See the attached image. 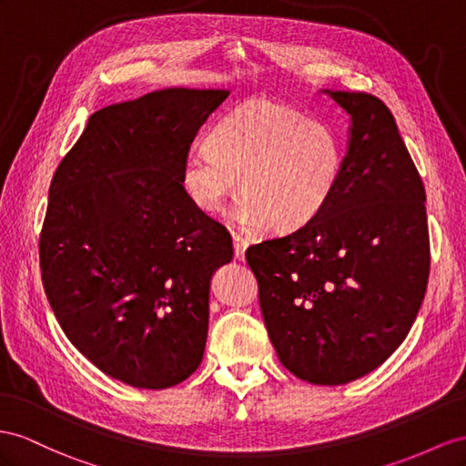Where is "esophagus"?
Masks as SVG:
<instances>
[{
  "label": "esophagus",
  "instance_id": "1",
  "mask_svg": "<svg viewBox=\"0 0 466 466\" xmlns=\"http://www.w3.org/2000/svg\"><path fill=\"white\" fill-rule=\"evenodd\" d=\"M232 240H234V256H236V259H244V254H246V248L249 246V240L246 236H242V234H238V232H234L232 234Z\"/></svg>",
  "mask_w": 466,
  "mask_h": 466
}]
</instances>
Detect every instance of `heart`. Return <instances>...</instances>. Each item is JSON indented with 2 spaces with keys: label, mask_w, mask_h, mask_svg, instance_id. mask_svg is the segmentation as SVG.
<instances>
[{
  "label": "heart",
  "mask_w": 466,
  "mask_h": 466,
  "mask_svg": "<svg viewBox=\"0 0 466 466\" xmlns=\"http://www.w3.org/2000/svg\"><path fill=\"white\" fill-rule=\"evenodd\" d=\"M344 141L325 119L289 106L252 102L218 117L207 149H193L181 165L188 198L218 212L238 187L244 195L238 218L266 220L269 228L301 226L323 210L339 185Z\"/></svg>",
  "instance_id": "heart-1"
}]
</instances>
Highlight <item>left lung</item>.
Listing matches in <instances>:
<instances>
[{"mask_svg":"<svg viewBox=\"0 0 466 466\" xmlns=\"http://www.w3.org/2000/svg\"><path fill=\"white\" fill-rule=\"evenodd\" d=\"M350 116L330 200L301 228L249 246L269 340L291 374L340 386L396 352L429 279L425 187L388 106L323 90Z\"/></svg>","mask_w":466,"mask_h":466,"instance_id":"1","label":"left lung"}]
</instances>
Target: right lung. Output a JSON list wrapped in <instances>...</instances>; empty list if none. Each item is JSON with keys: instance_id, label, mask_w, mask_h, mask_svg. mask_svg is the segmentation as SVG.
Listing matches in <instances>:
<instances>
[{"instance_id": "1", "label": "right lung", "mask_w": 466, "mask_h": 466, "mask_svg": "<svg viewBox=\"0 0 466 466\" xmlns=\"http://www.w3.org/2000/svg\"><path fill=\"white\" fill-rule=\"evenodd\" d=\"M228 94L165 88L106 106L51 181L46 299L78 352L127 386L171 388L202 362L210 279L234 249L188 198L181 165Z\"/></svg>"}]
</instances>
